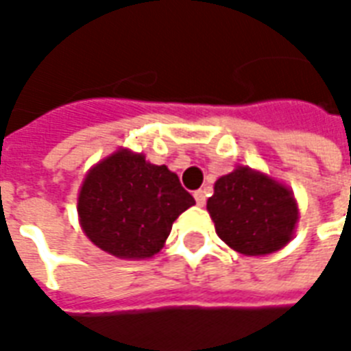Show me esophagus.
I'll return each instance as SVG.
<instances>
[{
	"mask_svg": "<svg viewBox=\"0 0 351 351\" xmlns=\"http://www.w3.org/2000/svg\"><path fill=\"white\" fill-rule=\"evenodd\" d=\"M193 197H195V203L199 206H205L206 205V191L205 190H197L193 193Z\"/></svg>",
	"mask_w": 351,
	"mask_h": 351,
	"instance_id": "34e87169",
	"label": "esophagus"
}]
</instances>
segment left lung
Segmentation results:
<instances>
[{
    "mask_svg": "<svg viewBox=\"0 0 351 351\" xmlns=\"http://www.w3.org/2000/svg\"><path fill=\"white\" fill-rule=\"evenodd\" d=\"M206 208L221 241L246 256L286 246L299 216L287 188L246 167L216 180Z\"/></svg>",
    "mask_w": 351,
    "mask_h": 351,
    "instance_id": "8db88e82",
    "label": "left lung"
}]
</instances>
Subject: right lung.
<instances>
[{
    "instance_id": "add662e5",
    "label": "right lung",
    "mask_w": 351,
    "mask_h": 351,
    "mask_svg": "<svg viewBox=\"0 0 351 351\" xmlns=\"http://www.w3.org/2000/svg\"><path fill=\"white\" fill-rule=\"evenodd\" d=\"M191 205L195 199L175 173L122 150L90 171L79 195V216L101 250L141 259L161 250L173 221Z\"/></svg>"
}]
</instances>
